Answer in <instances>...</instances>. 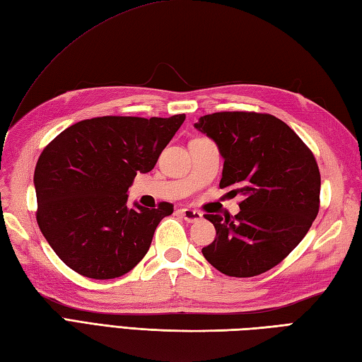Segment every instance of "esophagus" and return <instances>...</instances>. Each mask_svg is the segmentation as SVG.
Masks as SVG:
<instances>
[{
  "instance_id": "esophagus-1",
  "label": "esophagus",
  "mask_w": 362,
  "mask_h": 362,
  "mask_svg": "<svg viewBox=\"0 0 362 362\" xmlns=\"http://www.w3.org/2000/svg\"><path fill=\"white\" fill-rule=\"evenodd\" d=\"M180 214L187 222H199L202 219V213L197 210H191V209H182Z\"/></svg>"
}]
</instances>
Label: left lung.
I'll list each match as a JSON object with an SVG mask.
<instances>
[{"instance_id":"obj_1","label":"left lung","mask_w":362,"mask_h":362,"mask_svg":"<svg viewBox=\"0 0 362 362\" xmlns=\"http://www.w3.org/2000/svg\"><path fill=\"white\" fill-rule=\"evenodd\" d=\"M194 127L224 157L221 188L244 196L235 218L205 214L216 228L202 249L205 259L228 276H255L286 258L303 240L320 204V173L313 152L274 115L218 112Z\"/></svg>"}]
</instances>
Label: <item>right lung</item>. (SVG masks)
I'll use <instances>...</instances> for the list:
<instances>
[{
    "instance_id": "1",
    "label": "right lung",
    "mask_w": 362,
    "mask_h": 362,
    "mask_svg": "<svg viewBox=\"0 0 362 362\" xmlns=\"http://www.w3.org/2000/svg\"><path fill=\"white\" fill-rule=\"evenodd\" d=\"M185 121L99 117L65 129L38 157L34 185L37 224L64 263L83 276L110 280L148 253L158 222L174 211L127 206L138 173H149Z\"/></svg>"
}]
</instances>
